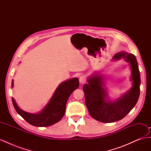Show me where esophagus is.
Returning a JSON list of instances; mask_svg holds the SVG:
<instances>
[{
  "label": "esophagus",
  "instance_id": "esophagus-1",
  "mask_svg": "<svg viewBox=\"0 0 151 151\" xmlns=\"http://www.w3.org/2000/svg\"><path fill=\"white\" fill-rule=\"evenodd\" d=\"M79 82L81 84H84L86 82V78L85 76H81L79 78Z\"/></svg>",
  "mask_w": 151,
  "mask_h": 151
}]
</instances>
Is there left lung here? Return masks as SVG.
Returning <instances> with one entry per match:
<instances>
[{"mask_svg": "<svg viewBox=\"0 0 151 151\" xmlns=\"http://www.w3.org/2000/svg\"><path fill=\"white\" fill-rule=\"evenodd\" d=\"M123 58L130 63L133 87L115 101H106V92L103 88L101 76H93L88 79V84L83 86L85 103L91 116L103 123H111L122 120L133 108L140 95V77L138 63L134 55L124 52L116 53L113 59Z\"/></svg>", "mask_w": 151, "mask_h": 151, "instance_id": "8db88e82", "label": "left lung"}]
</instances>
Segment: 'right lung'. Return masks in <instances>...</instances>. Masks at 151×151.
Listing matches in <instances>:
<instances>
[{"label": "right lung", "mask_w": 151, "mask_h": 151, "mask_svg": "<svg viewBox=\"0 0 151 151\" xmlns=\"http://www.w3.org/2000/svg\"><path fill=\"white\" fill-rule=\"evenodd\" d=\"M78 78L63 82L55 91L50 102L43 110L38 114L27 113L18 107L15 100L12 98L13 106L17 113L29 124L35 127H48L60 121L65 111L67 100L75 89L78 88ZM13 81H12V87Z\"/></svg>", "instance_id": "right-lung-1"}]
</instances>
